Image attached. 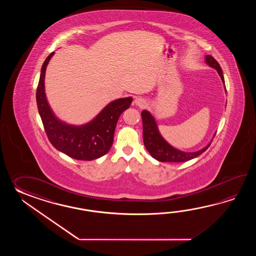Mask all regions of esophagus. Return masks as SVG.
<instances>
[{
    "label": "esophagus",
    "instance_id": "1",
    "mask_svg": "<svg viewBox=\"0 0 256 256\" xmlns=\"http://www.w3.org/2000/svg\"><path fill=\"white\" fill-rule=\"evenodd\" d=\"M134 104H136L137 106H139V107H141V108H144V107L146 105V100L144 98L138 97V98H136V100H134Z\"/></svg>",
    "mask_w": 256,
    "mask_h": 256
}]
</instances>
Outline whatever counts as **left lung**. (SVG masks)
Instances as JSON below:
<instances>
[{
	"mask_svg": "<svg viewBox=\"0 0 256 256\" xmlns=\"http://www.w3.org/2000/svg\"><path fill=\"white\" fill-rule=\"evenodd\" d=\"M206 63L210 66L215 68L217 70L222 80L224 83V76L220 66L218 63L210 54L206 56ZM142 136H144V144L146 148L147 151L152 156V158L156 159L160 162H186L191 160L193 158L198 156L202 152H205L208 146H210L212 142L208 144L207 146L202 148V150L196 152H184L176 149L172 146H170L168 142L164 139L158 130V124L152 114L147 112H142Z\"/></svg>",
	"mask_w": 256,
	"mask_h": 256,
	"instance_id": "obj_1",
	"label": "left lung"
}]
</instances>
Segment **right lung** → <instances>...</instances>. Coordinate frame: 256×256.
<instances>
[{
    "label": "right lung",
    "instance_id": "add662e5",
    "mask_svg": "<svg viewBox=\"0 0 256 256\" xmlns=\"http://www.w3.org/2000/svg\"><path fill=\"white\" fill-rule=\"evenodd\" d=\"M52 52L44 60L36 88V104L46 134L52 146L76 159L90 161L104 156L114 142L115 127L120 115L130 107L132 97L110 102L92 122L84 126L68 124L54 116L44 93V75Z\"/></svg>",
    "mask_w": 256,
    "mask_h": 256
}]
</instances>
